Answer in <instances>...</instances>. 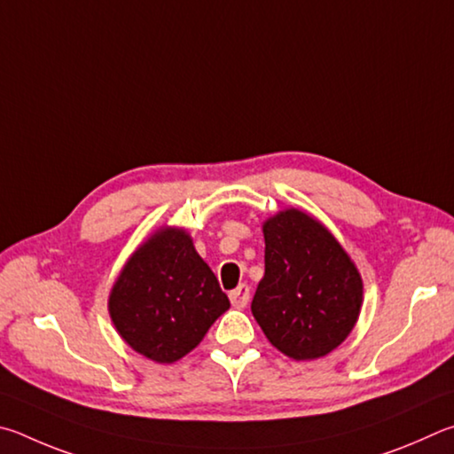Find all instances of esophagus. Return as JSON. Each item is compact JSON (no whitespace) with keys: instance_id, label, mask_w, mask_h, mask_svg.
I'll list each match as a JSON object with an SVG mask.
<instances>
[{"instance_id":"esophagus-1","label":"esophagus","mask_w":454,"mask_h":454,"mask_svg":"<svg viewBox=\"0 0 454 454\" xmlns=\"http://www.w3.org/2000/svg\"><path fill=\"white\" fill-rule=\"evenodd\" d=\"M229 299H231V303H233V307H237V309H243L245 305L249 303V299H251V289H249V285H239V287L237 289H233L231 293H229Z\"/></svg>"}]
</instances>
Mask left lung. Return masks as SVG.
I'll list each match as a JSON object with an SVG mask.
<instances>
[{
    "mask_svg": "<svg viewBox=\"0 0 454 454\" xmlns=\"http://www.w3.org/2000/svg\"><path fill=\"white\" fill-rule=\"evenodd\" d=\"M265 275L251 311L269 343L295 361L329 355L353 331L363 279L323 223L285 209L263 223Z\"/></svg>",
    "mask_w": 454,
    "mask_h": 454,
    "instance_id": "1",
    "label": "left lung"
}]
</instances>
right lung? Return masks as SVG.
Returning <instances> with one entry per match:
<instances>
[{
    "instance_id": "1",
    "label": "right lung",
    "mask_w": 454,
    "mask_h": 454,
    "mask_svg": "<svg viewBox=\"0 0 454 454\" xmlns=\"http://www.w3.org/2000/svg\"><path fill=\"white\" fill-rule=\"evenodd\" d=\"M229 309L217 277L185 229L161 227L127 259L109 293V315L133 351L175 363Z\"/></svg>"
}]
</instances>
